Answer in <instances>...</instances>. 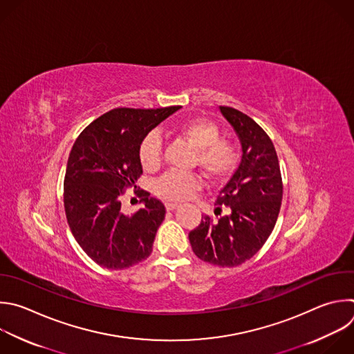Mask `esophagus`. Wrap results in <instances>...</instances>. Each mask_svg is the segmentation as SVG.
<instances>
[{"instance_id":"obj_1","label":"esophagus","mask_w":354,"mask_h":354,"mask_svg":"<svg viewBox=\"0 0 354 354\" xmlns=\"http://www.w3.org/2000/svg\"><path fill=\"white\" fill-rule=\"evenodd\" d=\"M165 207H167V209H168V211H174V209L179 208L180 205H179V204H176V203H165Z\"/></svg>"}]
</instances>
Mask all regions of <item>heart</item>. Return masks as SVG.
Returning a JSON list of instances; mask_svg holds the SVG:
<instances>
[{
  "label": "heart",
  "instance_id": "b5f03b06",
  "mask_svg": "<svg viewBox=\"0 0 354 354\" xmlns=\"http://www.w3.org/2000/svg\"><path fill=\"white\" fill-rule=\"evenodd\" d=\"M196 150V162L205 176L214 182L226 179L236 167L238 151L229 140L219 139V128L204 118L182 122L174 131ZM162 142L158 133L147 135L139 147V158L145 169L153 171L161 164ZM201 187V178L196 174L167 172L154 186L156 193L171 201L186 200Z\"/></svg>",
  "mask_w": 354,
  "mask_h": 354
}]
</instances>
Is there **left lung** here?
<instances>
[{
	"label": "left lung",
	"instance_id": "obj_1",
	"mask_svg": "<svg viewBox=\"0 0 354 354\" xmlns=\"http://www.w3.org/2000/svg\"><path fill=\"white\" fill-rule=\"evenodd\" d=\"M219 109L239 138L242 160L215 201L218 211L227 207V215L218 221L203 216L189 233V241L200 260L236 267L250 260L270 238L281 209L283 186L268 135L246 113L230 106Z\"/></svg>",
	"mask_w": 354,
	"mask_h": 354
}]
</instances>
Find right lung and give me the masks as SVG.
<instances>
[{"instance_id":"1","label":"right lung","mask_w":354,"mask_h":354,"mask_svg":"<svg viewBox=\"0 0 354 354\" xmlns=\"http://www.w3.org/2000/svg\"><path fill=\"white\" fill-rule=\"evenodd\" d=\"M178 109H111L79 135L71 150L64 180L66 219L83 252L102 268L125 270L153 252L164 204L142 190L145 207L128 215L121 196L143 174L142 140Z\"/></svg>"}]
</instances>
